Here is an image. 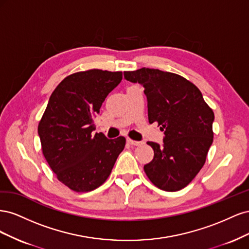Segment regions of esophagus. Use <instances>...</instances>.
Returning <instances> with one entry per match:
<instances>
[{"label": "esophagus", "instance_id": "34e87169", "mask_svg": "<svg viewBox=\"0 0 249 249\" xmlns=\"http://www.w3.org/2000/svg\"><path fill=\"white\" fill-rule=\"evenodd\" d=\"M126 141L131 145H136L137 146V145H143V144H144V141H136V140H132L130 138H127Z\"/></svg>", "mask_w": 249, "mask_h": 249}]
</instances>
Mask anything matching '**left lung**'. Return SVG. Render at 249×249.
Masks as SVG:
<instances>
[{"label": "left lung", "instance_id": "obj_1", "mask_svg": "<svg viewBox=\"0 0 249 249\" xmlns=\"http://www.w3.org/2000/svg\"><path fill=\"white\" fill-rule=\"evenodd\" d=\"M124 79L144 87L149 124L164 131L163 143L148 141L154 159L147 178L164 191L183 189L196 177L213 142L214 113L199 89L177 73L145 69L124 71Z\"/></svg>", "mask_w": 249, "mask_h": 249}]
</instances>
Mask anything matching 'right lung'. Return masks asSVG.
I'll return each mask as SVG.
<instances>
[{
  "mask_svg": "<svg viewBox=\"0 0 249 249\" xmlns=\"http://www.w3.org/2000/svg\"><path fill=\"white\" fill-rule=\"evenodd\" d=\"M122 71L72 73L56 87L38 124L42 153L57 178L71 190L88 192L106 182L125 138L93 134V118Z\"/></svg>",
  "mask_w": 249,
  "mask_h": 249,
  "instance_id": "1",
  "label": "right lung"
}]
</instances>
